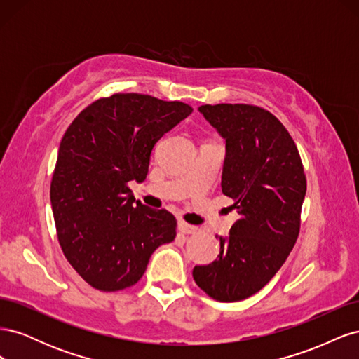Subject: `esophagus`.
I'll list each match as a JSON object with an SVG mask.
<instances>
[{"label":"esophagus","mask_w":359,"mask_h":359,"mask_svg":"<svg viewBox=\"0 0 359 359\" xmlns=\"http://www.w3.org/2000/svg\"><path fill=\"white\" fill-rule=\"evenodd\" d=\"M178 229L184 235H190V233H196L198 232V227L196 226H191V224H189L186 222H181V220L178 222Z\"/></svg>","instance_id":"1"}]
</instances>
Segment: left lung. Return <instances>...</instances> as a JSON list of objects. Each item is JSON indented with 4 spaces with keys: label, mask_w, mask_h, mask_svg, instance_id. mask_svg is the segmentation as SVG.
Here are the masks:
<instances>
[{
    "label": "left lung",
    "mask_w": 359,
    "mask_h": 359,
    "mask_svg": "<svg viewBox=\"0 0 359 359\" xmlns=\"http://www.w3.org/2000/svg\"><path fill=\"white\" fill-rule=\"evenodd\" d=\"M199 111L226 139L222 191L240 219L220 238L219 259L194 266L193 278L215 301H241L277 274L295 245L307 180L292 136L264 107L220 103Z\"/></svg>",
    "instance_id": "left-lung-1"
}]
</instances>
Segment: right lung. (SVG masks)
I'll return each mask as SVG.
<instances>
[{"mask_svg": "<svg viewBox=\"0 0 359 359\" xmlns=\"http://www.w3.org/2000/svg\"><path fill=\"white\" fill-rule=\"evenodd\" d=\"M193 112L182 102L116 93L93 102L64 133L50 203L64 256L102 292L136 285L154 250L175 240L177 220L139 201L128 181L147 178L157 140Z\"/></svg>", "mask_w": 359, "mask_h": 359, "instance_id": "1", "label": "right lung"}]
</instances>
